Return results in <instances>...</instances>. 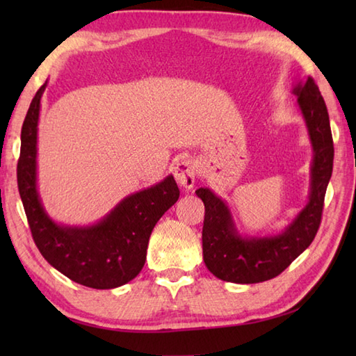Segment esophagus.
<instances>
[{
	"label": "esophagus",
	"mask_w": 356,
	"mask_h": 356,
	"mask_svg": "<svg viewBox=\"0 0 356 356\" xmlns=\"http://www.w3.org/2000/svg\"><path fill=\"white\" fill-rule=\"evenodd\" d=\"M195 174H197V163L193 159H182L174 166V177L184 190H191L194 186Z\"/></svg>",
	"instance_id": "1"
}]
</instances>
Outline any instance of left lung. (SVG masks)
<instances>
[{"mask_svg":"<svg viewBox=\"0 0 356 356\" xmlns=\"http://www.w3.org/2000/svg\"><path fill=\"white\" fill-rule=\"evenodd\" d=\"M293 95L298 97L301 115L306 120L314 161L307 205L282 234L270 237H241L226 203L209 188H199L195 191L205 205L202 231L203 260L211 274L223 282L252 284L280 275L309 248L320 228L324 195L334 168L329 113L318 86L311 76L293 87Z\"/></svg>","mask_w":356,"mask_h":356,"instance_id":"8db88e82","label":"left lung"}]
</instances>
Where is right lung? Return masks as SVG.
<instances>
[{
  "label": "right lung",
  "mask_w": 356,
  "mask_h": 356,
  "mask_svg": "<svg viewBox=\"0 0 356 356\" xmlns=\"http://www.w3.org/2000/svg\"><path fill=\"white\" fill-rule=\"evenodd\" d=\"M45 82L30 102L21 128L17 166L18 190L35 245L53 268L93 289H113L130 282L147 259L151 231L179 199L172 176L128 195L93 226L58 225L45 213L36 188V139Z\"/></svg>",
  "instance_id": "1"
}]
</instances>
